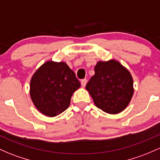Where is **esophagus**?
<instances>
[{"label":"esophagus","instance_id":"1","mask_svg":"<svg viewBox=\"0 0 160 160\" xmlns=\"http://www.w3.org/2000/svg\"><path fill=\"white\" fill-rule=\"evenodd\" d=\"M80 83H81L82 87H84L85 86H86V84H87V79H83V80H81Z\"/></svg>","mask_w":160,"mask_h":160}]
</instances>
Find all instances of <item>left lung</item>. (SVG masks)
Listing matches in <instances>:
<instances>
[{
	"label": "left lung",
	"instance_id": "1",
	"mask_svg": "<svg viewBox=\"0 0 160 160\" xmlns=\"http://www.w3.org/2000/svg\"><path fill=\"white\" fill-rule=\"evenodd\" d=\"M95 74L86 89L99 109L110 114L125 110L133 95V80L130 73L115 60L99 61Z\"/></svg>",
	"mask_w": 160,
	"mask_h": 160
}]
</instances>
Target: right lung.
<instances>
[{
  "label": "right lung",
  "instance_id": "add662e5",
  "mask_svg": "<svg viewBox=\"0 0 160 160\" xmlns=\"http://www.w3.org/2000/svg\"><path fill=\"white\" fill-rule=\"evenodd\" d=\"M80 87L74 72L65 62L50 60L33 73L30 95L41 113L53 117L68 108L72 95Z\"/></svg>",
  "mask_w": 160,
  "mask_h": 160
}]
</instances>
